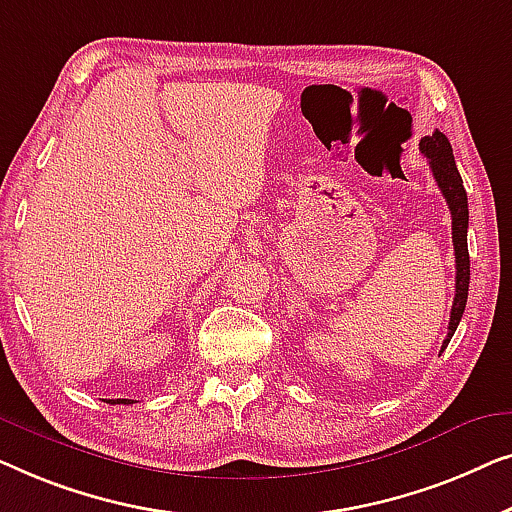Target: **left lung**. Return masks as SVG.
I'll return each instance as SVG.
<instances>
[{
    "instance_id": "8db88e82",
    "label": "left lung",
    "mask_w": 512,
    "mask_h": 512,
    "mask_svg": "<svg viewBox=\"0 0 512 512\" xmlns=\"http://www.w3.org/2000/svg\"><path fill=\"white\" fill-rule=\"evenodd\" d=\"M422 155L429 160V169L434 174L438 187H441L445 201H448L450 215H452V246H455V301H452L450 322H448V336H445L443 348H448L452 334L457 331L459 320H462L466 299H469V280H471V259H469V246H466V229H469V201H466V190L459 176L455 155H452V146L448 136L443 132H436L431 136H422L420 141Z\"/></svg>"
}]
</instances>
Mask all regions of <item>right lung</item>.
Instances as JSON below:
<instances>
[{
  "mask_svg": "<svg viewBox=\"0 0 512 512\" xmlns=\"http://www.w3.org/2000/svg\"><path fill=\"white\" fill-rule=\"evenodd\" d=\"M106 403H134L132 399H109Z\"/></svg>",
  "mask_w": 512,
  "mask_h": 512,
  "instance_id": "add662e5",
  "label": "right lung"
}]
</instances>
